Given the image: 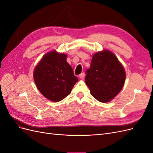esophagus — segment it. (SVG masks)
I'll return each mask as SVG.
<instances>
[{
  "label": "esophagus",
  "instance_id": "esophagus-1",
  "mask_svg": "<svg viewBox=\"0 0 153 153\" xmlns=\"http://www.w3.org/2000/svg\"><path fill=\"white\" fill-rule=\"evenodd\" d=\"M79 77H80V78H81V79H84V77H85V74L84 73H81L80 75H79Z\"/></svg>",
  "mask_w": 153,
  "mask_h": 153
}]
</instances>
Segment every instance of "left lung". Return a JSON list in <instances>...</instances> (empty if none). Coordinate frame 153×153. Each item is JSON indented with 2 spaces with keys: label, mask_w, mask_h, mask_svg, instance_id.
<instances>
[{
  "label": "left lung",
  "mask_w": 153,
  "mask_h": 153,
  "mask_svg": "<svg viewBox=\"0 0 153 153\" xmlns=\"http://www.w3.org/2000/svg\"><path fill=\"white\" fill-rule=\"evenodd\" d=\"M85 84L91 94L101 103H107L121 91L126 72L115 55L104 49L92 55L90 68L86 71Z\"/></svg>",
  "instance_id": "obj_1"
}]
</instances>
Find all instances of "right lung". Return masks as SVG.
Returning a JSON list of instances; mask_svg holds the SVG:
<instances>
[{
  "label": "right lung",
  "instance_id": "1",
  "mask_svg": "<svg viewBox=\"0 0 153 153\" xmlns=\"http://www.w3.org/2000/svg\"><path fill=\"white\" fill-rule=\"evenodd\" d=\"M66 58V54L52 50L43 55L34 69L37 88L46 98L53 102L65 98L78 81Z\"/></svg>",
  "mask_w": 153,
  "mask_h": 153
}]
</instances>
